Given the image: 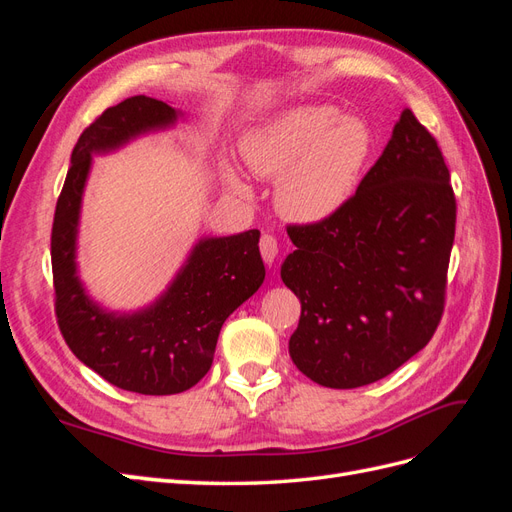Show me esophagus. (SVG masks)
<instances>
[{
  "label": "esophagus",
  "mask_w": 512,
  "mask_h": 512,
  "mask_svg": "<svg viewBox=\"0 0 512 512\" xmlns=\"http://www.w3.org/2000/svg\"><path fill=\"white\" fill-rule=\"evenodd\" d=\"M260 256L267 265H273L277 258V239L273 235H262L260 237Z\"/></svg>",
  "instance_id": "esophagus-1"
}]
</instances>
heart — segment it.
<instances>
[{"label": "heart", "instance_id": "heart-1", "mask_svg": "<svg viewBox=\"0 0 512 512\" xmlns=\"http://www.w3.org/2000/svg\"><path fill=\"white\" fill-rule=\"evenodd\" d=\"M374 145V130L363 117L342 115L331 104H299L254 128L243 138L241 153L254 175L277 179V211L294 224L314 226L350 203ZM224 177L245 192L230 162L224 164Z\"/></svg>", "mask_w": 512, "mask_h": 512}]
</instances>
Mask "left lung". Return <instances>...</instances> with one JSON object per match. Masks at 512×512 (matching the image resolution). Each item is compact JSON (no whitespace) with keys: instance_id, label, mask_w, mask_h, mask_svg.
I'll use <instances>...</instances> for the list:
<instances>
[{"instance_id":"obj_1","label":"left lung","mask_w":512,"mask_h":512,"mask_svg":"<svg viewBox=\"0 0 512 512\" xmlns=\"http://www.w3.org/2000/svg\"><path fill=\"white\" fill-rule=\"evenodd\" d=\"M442 151L410 108L335 218L288 226L282 282L301 301L288 350L329 389L393 374L436 333L457 205Z\"/></svg>"}]
</instances>
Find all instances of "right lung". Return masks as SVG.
Listing matches in <instances>:
<instances>
[{"label": "right lung", "mask_w": 512, "mask_h": 512, "mask_svg": "<svg viewBox=\"0 0 512 512\" xmlns=\"http://www.w3.org/2000/svg\"><path fill=\"white\" fill-rule=\"evenodd\" d=\"M177 119L173 106L147 96L106 108L74 145L51 232L55 314L68 348L106 382L141 395H175L203 380L224 320L265 280L260 232L245 230L200 239L166 292L134 314L106 312L85 292L76 273V235L91 156Z\"/></svg>", "instance_id": "right-lung-1"}]
</instances>
